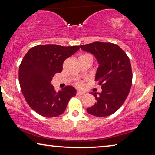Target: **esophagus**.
<instances>
[{
  "mask_svg": "<svg viewBox=\"0 0 155 155\" xmlns=\"http://www.w3.org/2000/svg\"><path fill=\"white\" fill-rule=\"evenodd\" d=\"M76 94L77 95H80V96H82V95H84V93L83 92H81V91H78L77 93H76Z\"/></svg>",
  "mask_w": 155,
  "mask_h": 155,
  "instance_id": "34e87169",
  "label": "esophagus"
}]
</instances>
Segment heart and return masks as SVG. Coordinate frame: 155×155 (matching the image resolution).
Listing matches in <instances>:
<instances>
[{"mask_svg": "<svg viewBox=\"0 0 155 155\" xmlns=\"http://www.w3.org/2000/svg\"><path fill=\"white\" fill-rule=\"evenodd\" d=\"M91 56L90 55H89V54H85V55H83V56ZM75 85L77 86V87H84V84H83V82H81V81H77L75 82Z\"/></svg>", "mask_w": 155, "mask_h": 155, "instance_id": "b5f03b06", "label": "heart"}]
</instances>
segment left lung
I'll return each instance as SVG.
<instances>
[{"label":"left lung","instance_id":"obj_1","mask_svg":"<svg viewBox=\"0 0 155 155\" xmlns=\"http://www.w3.org/2000/svg\"><path fill=\"white\" fill-rule=\"evenodd\" d=\"M80 48L96 57L99 65L95 80L102 90L98 96L94 93L97 103L87 111L98 117L111 115L123 105L130 90L133 73L130 59L115 44L95 41Z\"/></svg>","mask_w":155,"mask_h":155}]
</instances>
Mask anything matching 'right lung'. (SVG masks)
<instances>
[{
    "instance_id": "right-lung-1",
    "label": "right lung",
    "mask_w": 155,
    "mask_h": 155,
    "mask_svg": "<svg viewBox=\"0 0 155 155\" xmlns=\"http://www.w3.org/2000/svg\"><path fill=\"white\" fill-rule=\"evenodd\" d=\"M80 49L78 46L56 44L31 48L19 68V82L23 96L29 107L39 115L51 118L61 115L76 90L66 86L56 92L51 84L53 77L61 73L66 58Z\"/></svg>"
}]
</instances>
